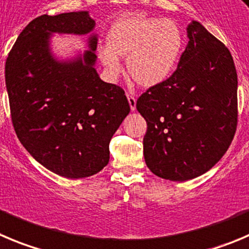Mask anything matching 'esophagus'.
I'll return each mask as SVG.
<instances>
[{"label":"esophagus","instance_id":"esophagus-1","mask_svg":"<svg viewBox=\"0 0 249 249\" xmlns=\"http://www.w3.org/2000/svg\"><path fill=\"white\" fill-rule=\"evenodd\" d=\"M127 101H129L130 109H131L132 111L135 110V109H136V98L132 96L131 93H127Z\"/></svg>","mask_w":249,"mask_h":249}]
</instances>
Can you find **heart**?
Masks as SVG:
<instances>
[{"mask_svg":"<svg viewBox=\"0 0 249 249\" xmlns=\"http://www.w3.org/2000/svg\"><path fill=\"white\" fill-rule=\"evenodd\" d=\"M183 48L184 36L176 20L129 16L109 28L107 46L98 56L111 76L122 71L118 56H127L126 69L134 82L153 87L172 75Z\"/></svg>","mask_w":249,"mask_h":249,"instance_id":"obj_1","label":"heart"}]
</instances>
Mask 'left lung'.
Listing matches in <instances>:
<instances>
[{"mask_svg": "<svg viewBox=\"0 0 249 249\" xmlns=\"http://www.w3.org/2000/svg\"><path fill=\"white\" fill-rule=\"evenodd\" d=\"M177 70L139 97L147 123L143 156L153 174L184 182L213 168L237 127V72L229 49L199 22Z\"/></svg>", "mask_w": 249, "mask_h": 249, "instance_id": "1", "label": "left lung"}]
</instances>
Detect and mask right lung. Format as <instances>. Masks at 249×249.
Wrapping results in <instances>:
<instances>
[{"instance_id":"add662e5","label":"right lung","mask_w":249,"mask_h":249,"mask_svg":"<svg viewBox=\"0 0 249 249\" xmlns=\"http://www.w3.org/2000/svg\"><path fill=\"white\" fill-rule=\"evenodd\" d=\"M87 11L44 15L16 40L4 67L11 118L25 150L49 171L66 178L98 173L109 162V142L130 111L122 87L99 78L97 36L83 57L57 61L50 34H88Z\"/></svg>"}]
</instances>
